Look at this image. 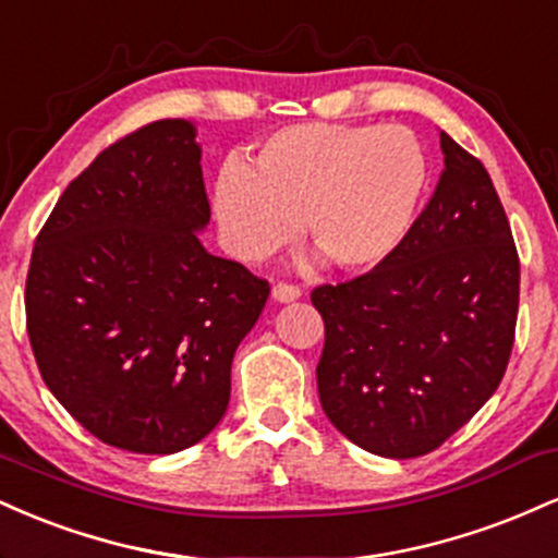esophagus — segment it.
Returning a JSON list of instances; mask_svg holds the SVG:
<instances>
[{
    "instance_id": "34e87169",
    "label": "esophagus",
    "mask_w": 558,
    "mask_h": 558,
    "mask_svg": "<svg viewBox=\"0 0 558 558\" xmlns=\"http://www.w3.org/2000/svg\"><path fill=\"white\" fill-rule=\"evenodd\" d=\"M271 294H274V300H277V303H292V300L300 298V287L290 284V281H277Z\"/></svg>"
}]
</instances>
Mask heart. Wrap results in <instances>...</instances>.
Masks as SVG:
<instances>
[{
	"label": "heart",
	"instance_id": "1",
	"mask_svg": "<svg viewBox=\"0 0 558 558\" xmlns=\"http://www.w3.org/2000/svg\"><path fill=\"white\" fill-rule=\"evenodd\" d=\"M428 161L402 124L298 122L260 143L247 167H227L214 211L229 253L258 264L303 227L331 266L371 268L415 221Z\"/></svg>",
	"mask_w": 558,
	"mask_h": 558
}]
</instances>
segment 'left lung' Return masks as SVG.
Masks as SVG:
<instances>
[{
  "instance_id": "left-lung-1",
  "label": "left lung",
  "mask_w": 558,
  "mask_h": 558,
  "mask_svg": "<svg viewBox=\"0 0 558 558\" xmlns=\"http://www.w3.org/2000/svg\"><path fill=\"white\" fill-rule=\"evenodd\" d=\"M444 169L378 266L318 284V397L360 449L412 460L454 436L499 389L514 347L520 255L494 182L441 133Z\"/></svg>"
}]
</instances>
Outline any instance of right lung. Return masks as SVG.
<instances>
[{
  "mask_svg": "<svg viewBox=\"0 0 558 558\" xmlns=\"http://www.w3.org/2000/svg\"><path fill=\"white\" fill-rule=\"evenodd\" d=\"M201 148L185 120L117 137L59 195L33 245L25 329L44 384L88 434L174 454L221 421L266 279L216 258Z\"/></svg>",
  "mask_w": 558,
  "mask_h": 558,
  "instance_id": "obj_1",
  "label": "right lung"
}]
</instances>
